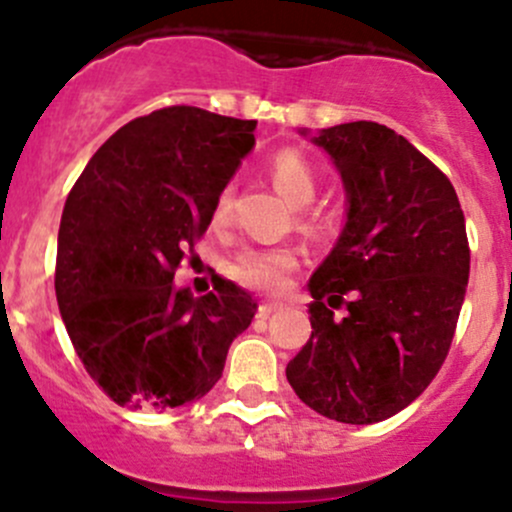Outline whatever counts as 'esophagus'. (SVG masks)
Listing matches in <instances>:
<instances>
[{
	"label": "esophagus",
	"instance_id": "1",
	"mask_svg": "<svg viewBox=\"0 0 512 512\" xmlns=\"http://www.w3.org/2000/svg\"><path fill=\"white\" fill-rule=\"evenodd\" d=\"M257 309H260L262 317H267V314L285 309V302H277V299H265V302H260V307H257Z\"/></svg>",
	"mask_w": 512,
	"mask_h": 512
}]
</instances>
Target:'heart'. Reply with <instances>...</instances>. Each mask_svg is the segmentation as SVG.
<instances>
[{
	"label": "heart",
	"mask_w": 512,
	"mask_h": 512,
	"mask_svg": "<svg viewBox=\"0 0 512 512\" xmlns=\"http://www.w3.org/2000/svg\"><path fill=\"white\" fill-rule=\"evenodd\" d=\"M267 170L277 188L292 200L294 205L312 203L317 193V170L297 148H280L267 158ZM232 213V190L223 188L215 195L213 220L215 225H225ZM302 225L312 232H329L337 225V218L324 210H304ZM299 267V252L294 247H250L242 250L232 262V277L240 285L262 289V292H282L289 285V277Z\"/></svg>",
	"instance_id": "1"
}]
</instances>
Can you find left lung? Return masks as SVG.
I'll use <instances>...</instances> for the list:
<instances>
[{"label": "left lung", "mask_w": 512, "mask_h": 512, "mask_svg": "<svg viewBox=\"0 0 512 512\" xmlns=\"http://www.w3.org/2000/svg\"><path fill=\"white\" fill-rule=\"evenodd\" d=\"M314 143L342 170L349 215L309 280L312 337L287 381L317 414L376 423L446 361L471 272L466 218L446 173L381 123L324 128Z\"/></svg>", "instance_id": "1"}]
</instances>
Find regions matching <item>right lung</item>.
I'll list each match as a JSON object with an SVG mask.
<instances>
[{"label": "right lung", "mask_w": 512, "mask_h": 512, "mask_svg": "<svg viewBox=\"0 0 512 512\" xmlns=\"http://www.w3.org/2000/svg\"><path fill=\"white\" fill-rule=\"evenodd\" d=\"M255 126L195 106L158 108L118 128L66 198L56 302L84 369L118 406L203 399L255 317L250 294L223 277L203 297L173 287L215 195L255 146Z\"/></svg>", "instance_id": "right-lung-1"}]
</instances>
